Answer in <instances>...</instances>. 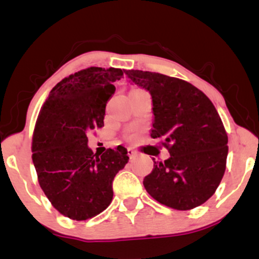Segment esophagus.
I'll list each match as a JSON object with an SVG mask.
<instances>
[{
  "instance_id": "obj_1",
  "label": "esophagus",
  "mask_w": 259,
  "mask_h": 259,
  "mask_svg": "<svg viewBox=\"0 0 259 259\" xmlns=\"http://www.w3.org/2000/svg\"><path fill=\"white\" fill-rule=\"evenodd\" d=\"M126 152H127V156H129V158H130V159L134 158V157L136 156V152H135V151L133 150V148H127Z\"/></svg>"
}]
</instances>
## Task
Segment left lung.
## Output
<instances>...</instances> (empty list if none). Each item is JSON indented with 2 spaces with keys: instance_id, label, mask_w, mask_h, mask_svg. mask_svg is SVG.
Returning <instances> with one entry per match:
<instances>
[{
  "instance_id": "8db88e82",
  "label": "left lung",
  "mask_w": 259,
  "mask_h": 259,
  "mask_svg": "<svg viewBox=\"0 0 259 259\" xmlns=\"http://www.w3.org/2000/svg\"><path fill=\"white\" fill-rule=\"evenodd\" d=\"M132 84L150 92L151 136L168 148L164 162L154 160L144 186L154 200L179 210L201 206L224 175L228 135L215 107L190 82L159 73L125 70Z\"/></svg>"
}]
</instances>
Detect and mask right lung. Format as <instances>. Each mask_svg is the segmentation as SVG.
Wrapping results in <instances>:
<instances>
[{"instance_id":"obj_1","label":"right lung","mask_w":259,"mask_h":259,"mask_svg":"<svg viewBox=\"0 0 259 259\" xmlns=\"http://www.w3.org/2000/svg\"><path fill=\"white\" fill-rule=\"evenodd\" d=\"M124 72L91 67L64 78L52 89L32 136V162L38 183L53 207L75 221L105 210L113 198V180L129 160L126 148L103 154L88 146V133L103 126L113 82Z\"/></svg>"}]
</instances>
